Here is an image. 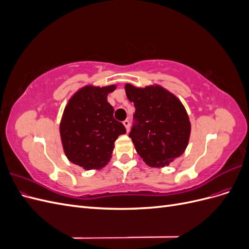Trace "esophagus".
Listing matches in <instances>:
<instances>
[{
  "instance_id": "1",
  "label": "esophagus",
  "mask_w": 249,
  "mask_h": 249,
  "mask_svg": "<svg viewBox=\"0 0 249 249\" xmlns=\"http://www.w3.org/2000/svg\"><path fill=\"white\" fill-rule=\"evenodd\" d=\"M124 125L125 126V129H126V132H129L130 131V122L127 119H125L124 122Z\"/></svg>"
}]
</instances>
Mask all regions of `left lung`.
I'll return each instance as SVG.
<instances>
[{
  "label": "left lung",
  "mask_w": 249,
  "mask_h": 249,
  "mask_svg": "<svg viewBox=\"0 0 249 249\" xmlns=\"http://www.w3.org/2000/svg\"><path fill=\"white\" fill-rule=\"evenodd\" d=\"M135 111L129 136L136 152L150 167H164L182 155L190 138L191 124L183 104L160 85L124 86Z\"/></svg>",
  "instance_id": "8db88e82"
}]
</instances>
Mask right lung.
<instances>
[{"label":"right lung","mask_w":249,"mask_h":249,"mask_svg":"<svg viewBox=\"0 0 249 249\" xmlns=\"http://www.w3.org/2000/svg\"><path fill=\"white\" fill-rule=\"evenodd\" d=\"M116 85H87L74 93L64 109L60 136L65 156L86 170L101 169L112 157L114 142L125 134L124 125L113 117L107 101Z\"/></svg>","instance_id":"right-lung-1"}]
</instances>
